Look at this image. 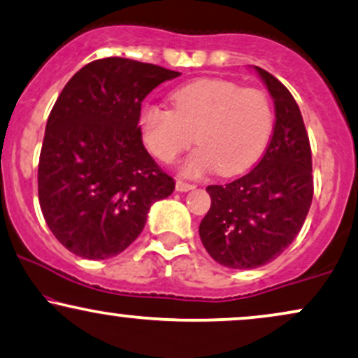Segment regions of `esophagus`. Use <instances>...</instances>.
<instances>
[{
	"mask_svg": "<svg viewBox=\"0 0 358 358\" xmlns=\"http://www.w3.org/2000/svg\"><path fill=\"white\" fill-rule=\"evenodd\" d=\"M175 187H176V190H178V192H188V190H193V188H195V185L183 182V180H176Z\"/></svg>",
	"mask_w": 358,
	"mask_h": 358,
	"instance_id": "34e87169",
	"label": "esophagus"
}]
</instances>
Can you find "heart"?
<instances>
[{
	"label": "heart",
	"instance_id": "1",
	"mask_svg": "<svg viewBox=\"0 0 358 358\" xmlns=\"http://www.w3.org/2000/svg\"><path fill=\"white\" fill-rule=\"evenodd\" d=\"M170 100L173 110L145 106L141 131L150 152L166 163L196 140L200 146L183 166L187 175L195 176L213 168L225 175L247 170L260 158L272 136V101L258 88L203 78L175 90Z\"/></svg>",
	"mask_w": 358,
	"mask_h": 358
}]
</instances>
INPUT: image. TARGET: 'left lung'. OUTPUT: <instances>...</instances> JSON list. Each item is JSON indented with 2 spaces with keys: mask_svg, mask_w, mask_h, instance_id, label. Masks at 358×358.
Masks as SVG:
<instances>
[{
  "mask_svg": "<svg viewBox=\"0 0 358 358\" xmlns=\"http://www.w3.org/2000/svg\"><path fill=\"white\" fill-rule=\"evenodd\" d=\"M255 70L273 98V135L247 175L206 187L212 206L198 228L210 257L238 270L282 255L302 230L313 198L312 150L299 105L273 75Z\"/></svg>",
  "mask_w": 358,
  "mask_h": 358,
  "instance_id": "1",
  "label": "left lung"
}]
</instances>
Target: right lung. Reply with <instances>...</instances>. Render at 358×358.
Masks as SVG:
<instances>
[{"label":"right lung","instance_id":"add662e5","mask_svg":"<svg viewBox=\"0 0 358 358\" xmlns=\"http://www.w3.org/2000/svg\"><path fill=\"white\" fill-rule=\"evenodd\" d=\"M178 71L135 59H94L71 76L46 123L38 198L51 234L88 260H105L141 234L150 206L175 180L141 141V101Z\"/></svg>","mask_w":358,"mask_h":358}]
</instances>
